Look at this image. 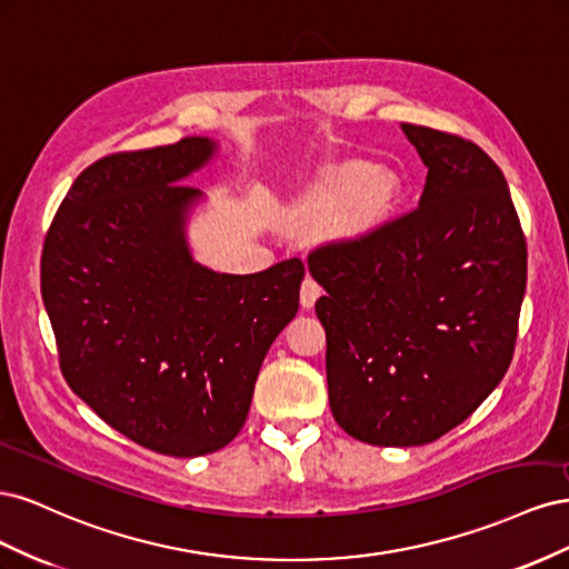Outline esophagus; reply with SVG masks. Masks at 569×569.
<instances>
[{
    "label": "esophagus",
    "instance_id": "34e87169",
    "mask_svg": "<svg viewBox=\"0 0 569 569\" xmlns=\"http://www.w3.org/2000/svg\"><path fill=\"white\" fill-rule=\"evenodd\" d=\"M320 295H322L320 284L311 278V274H306L303 282H301V306L303 308H313Z\"/></svg>",
    "mask_w": 569,
    "mask_h": 569
}]
</instances>
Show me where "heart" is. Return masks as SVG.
<instances>
[{
  "label": "heart",
  "instance_id": "heart-1",
  "mask_svg": "<svg viewBox=\"0 0 569 569\" xmlns=\"http://www.w3.org/2000/svg\"><path fill=\"white\" fill-rule=\"evenodd\" d=\"M396 197H399V180L393 173L363 161H353L337 170L306 213L313 218L327 216L337 203L351 198L349 211L341 218V230L347 234H360L380 226L391 211Z\"/></svg>",
  "mask_w": 569,
  "mask_h": 569
}]
</instances>
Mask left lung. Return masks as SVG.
<instances>
[{
    "instance_id": "1",
    "label": "left lung",
    "mask_w": 569,
    "mask_h": 569,
    "mask_svg": "<svg viewBox=\"0 0 569 569\" xmlns=\"http://www.w3.org/2000/svg\"><path fill=\"white\" fill-rule=\"evenodd\" d=\"M401 130L427 166L418 209L308 253L332 416L372 446H422L472 416L510 366L527 287L501 168L458 134Z\"/></svg>"
}]
</instances>
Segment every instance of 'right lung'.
<instances>
[{"label":"right lung","mask_w":569,"mask_h":569,"mask_svg":"<svg viewBox=\"0 0 569 569\" xmlns=\"http://www.w3.org/2000/svg\"><path fill=\"white\" fill-rule=\"evenodd\" d=\"M209 137L120 151L84 168L51 220L42 299L59 366L80 399L134 443L173 458L228 446L249 416L263 358L299 311V258L263 272L199 266L180 184Z\"/></svg>","instance_id":"right-lung-1"}]
</instances>
